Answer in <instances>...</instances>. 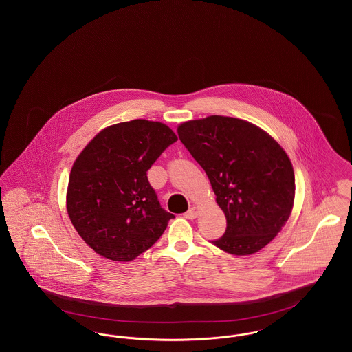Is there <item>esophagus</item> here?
Masks as SVG:
<instances>
[{"mask_svg": "<svg viewBox=\"0 0 352 352\" xmlns=\"http://www.w3.org/2000/svg\"><path fill=\"white\" fill-rule=\"evenodd\" d=\"M199 215V208L198 207H191L187 212H184V218L186 219H195Z\"/></svg>", "mask_w": 352, "mask_h": 352, "instance_id": "esophagus-1", "label": "esophagus"}]
</instances>
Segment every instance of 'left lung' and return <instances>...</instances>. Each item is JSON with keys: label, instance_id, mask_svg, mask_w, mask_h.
<instances>
[{"label": "left lung", "instance_id": "8db88e82", "mask_svg": "<svg viewBox=\"0 0 352 352\" xmlns=\"http://www.w3.org/2000/svg\"><path fill=\"white\" fill-rule=\"evenodd\" d=\"M178 135L227 219L226 232L211 243L236 256L264 248L293 208L294 171L284 149L258 126L224 116L184 122Z\"/></svg>", "mask_w": 352, "mask_h": 352}]
</instances>
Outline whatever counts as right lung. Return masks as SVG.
<instances>
[{
    "label": "right lung",
    "mask_w": 352,
    "mask_h": 352,
    "mask_svg": "<svg viewBox=\"0 0 352 352\" xmlns=\"http://www.w3.org/2000/svg\"><path fill=\"white\" fill-rule=\"evenodd\" d=\"M177 140L162 122L133 120L105 128L79 154L68 181V217L96 253L131 261L164 234L174 215L161 207L146 173Z\"/></svg>",
    "instance_id": "1"
}]
</instances>
